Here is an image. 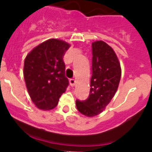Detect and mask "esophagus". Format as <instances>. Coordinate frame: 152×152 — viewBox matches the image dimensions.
I'll list each match as a JSON object with an SVG mask.
<instances>
[{
  "label": "esophagus",
  "mask_w": 152,
  "mask_h": 152,
  "mask_svg": "<svg viewBox=\"0 0 152 152\" xmlns=\"http://www.w3.org/2000/svg\"><path fill=\"white\" fill-rule=\"evenodd\" d=\"M69 82H70V85L72 86V87H74V86L75 85V84H76V80H75V79L72 78V79H70Z\"/></svg>",
  "instance_id": "obj_1"
}]
</instances>
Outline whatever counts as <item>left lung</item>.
Instances as JSON below:
<instances>
[{"label": "left lung", "instance_id": "obj_1", "mask_svg": "<svg viewBox=\"0 0 152 152\" xmlns=\"http://www.w3.org/2000/svg\"><path fill=\"white\" fill-rule=\"evenodd\" d=\"M92 76L89 96L76 100L80 113L93 117L101 113L117 91L121 68L113 49L103 41L92 43Z\"/></svg>", "mask_w": 152, "mask_h": 152}]
</instances>
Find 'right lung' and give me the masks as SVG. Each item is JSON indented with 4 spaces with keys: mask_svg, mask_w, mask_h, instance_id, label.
<instances>
[{
    "mask_svg": "<svg viewBox=\"0 0 152 152\" xmlns=\"http://www.w3.org/2000/svg\"><path fill=\"white\" fill-rule=\"evenodd\" d=\"M70 47L61 40L49 39L29 52L24 61L23 75L35 105L47 110L57 106L69 84L64 75L63 57Z\"/></svg>",
    "mask_w": 152,
    "mask_h": 152,
    "instance_id": "add662e5",
    "label": "right lung"
}]
</instances>
